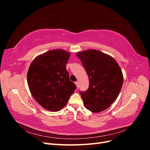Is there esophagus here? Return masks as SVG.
I'll return each mask as SVG.
<instances>
[{"label": "esophagus", "instance_id": "1", "mask_svg": "<svg viewBox=\"0 0 150 150\" xmlns=\"http://www.w3.org/2000/svg\"><path fill=\"white\" fill-rule=\"evenodd\" d=\"M75 84H76V88L78 89V88H79V83H78V82H76V83H75Z\"/></svg>", "mask_w": 150, "mask_h": 150}]
</instances>
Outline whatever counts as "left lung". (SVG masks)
<instances>
[{"mask_svg": "<svg viewBox=\"0 0 150 150\" xmlns=\"http://www.w3.org/2000/svg\"><path fill=\"white\" fill-rule=\"evenodd\" d=\"M89 77L87 91L80 92L86 109L93 112L106 110L120 94L123 75L114 58L96 49L76 53Z\"/></svg>", "mask_w": 150, "mask_h": 150, "instance_id": "left-lung-1", "label": "left lung"}]
</instances>
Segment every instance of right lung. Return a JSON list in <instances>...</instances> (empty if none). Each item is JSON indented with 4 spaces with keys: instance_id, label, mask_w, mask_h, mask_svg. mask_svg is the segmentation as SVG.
<instances>
[{
    "instance_id": "obj_1",
    "label": "right lung",
    "mask_w": 150,
    "mask_h": 150,
    "mask_svg": "<svg viewBox=\"0 0 150 150\" xmlns=\"http://www.w3.org/2000/svg\"><path fill=\"white\" fill-rule=\"evenodd\" d=\"M70 52L53 49L36 57L28 72V84L32 96L46 110H61L76 89L69 79L66 66Z\"/></svg>"
}]
</instances>
